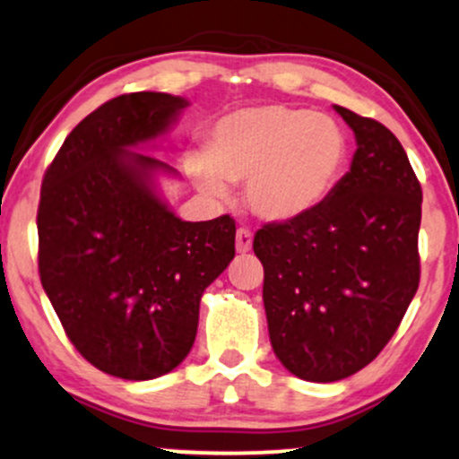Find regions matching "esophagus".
<instances>
[{"label": "esophagus", "mask_w": 459, "mask_h": 459, "mask_svg": "<svg viewBox=\"0 0 459 459\" xmlns=\"http://www.w3.org/2000/svg\"><path fill=\"white\" fill-rule=\"evenodd\" d=\"M251 245H253V234H251V230L240 228L238 231H236V251H238V253L251 251Z\"/></svg>", "instance_id": "1"}]
</instances>
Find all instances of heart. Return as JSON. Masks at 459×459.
Instances as JSON below:
<instances>
[{
  "label": "heart",
  "mask_w": 459,
  "mask_h": 459,
  "mask_svg": "<svg viewBox=\"0 0 459 459\" xmlns=\"http://www.w3.org/2000/svg\"><path fill=\"white\" fill-rule=\"evenodd\" d=\"M342 126L325 116L283 105L236 109L208 131L204 154L188 159L195 185L214 199L230 182L247 180V202L268 221L305 214L331 191L346 160Z\"/></svg>",
  "instance_id": "1"
}]
</instances>
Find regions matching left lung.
Segmentation results:
<instances>
[{"label": "left lung", "instance_id": "obj_1", "mask_svg": "<svg viewBox=\"0 0 459 459\" xmlns=\"http://www.w3.org/2000/svg\"><path fill=\"white\" fill-rule=\"evenodd\" d=\"M335 111L357 137L350 171L305 214L253 238L273 350L309 382L348 378L378 357L421 277L423 193L406 150L385 124Z\"/></svg>", "mask_w": 459, "mask_h": 459}]
</instances>
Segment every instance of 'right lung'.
Masks as SVG:
<instances>
[{
    "label": "right lung",
    "mask_w": 459,
    "mask_h": 459,
    "mask_svg": "<svg viewBox=\"0 0 459 459\" xmlns=\"http://www.w3.org/2000/svg\"><path fill=\"white\" fill-rule=\"evenodd\" d=\"M186 100L134 91L70 131L42 178L38 273L79 354L124 380H152L191 352L199 300L234 260L236 223L178 219L152 188L171 167L131 148L163 134Z\"/></svg>",
    "instance_id": "1"
}]
</instances>
